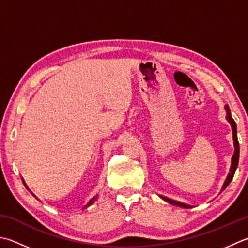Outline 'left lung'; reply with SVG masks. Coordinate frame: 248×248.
I'll return each mask as SVG.
<instances>
[{
	"mask_svg": "<svg viewBox=\"0 0 248 248\" xmlns=\"http://www.w3.org/2000/svg\"><path fill=\"white\" fill-rule=\"evenodd\" d=\"M225 108L227 110L226 118H227L228 121H229V124H231V127H232V134H233V144H234V154H233V156H232V160H231L230 172H229V174H228V176L226 178L224 185H222L221 191L225 190V189L227 188V186L229 185L230 182L232 181V178H233V175H234V173H235V170L237 168V164H239V156H240V146H239V140H237V134H236V124H235V121L233 120V118L231 117V113H230L229 106L226 105ZM160 198L163 199V200L167 201L168 203H170V204L176 205V206H179V207H184V208H191L192 207L191 205H188V204H185V203L171 200V199L166 198V197H163V196H161Z\"/></svg>",
	"mask_w": 248,
	"mask_h": 248,
	"instance_id": "1",
	"label": "left lung"
}]
</instances>
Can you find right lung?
<instances>
[{
    "instance_id": "right-lung-1",
    "label": "right lung",
    "mask_w": 248,
    "mask_h": 248,
    "mask_svg": "<svg viewBox=\"0 0 248 248\" xmlns=\"http://www.w3.org/2000/svg\"><path fill=\"white\" fill-rule=\"evenodd\" d=\"M95 199H96V197H93V198H92L91 199V200L88 202V203H87V205H85V207H82V210H84V208H86V207H88L89 205H91L92 204V203H93L94 202V200H95Z\"/></svg>"
}]
</instances>
